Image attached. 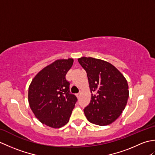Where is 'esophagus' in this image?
Listing matches in <instances>:
<instances>
[{
    "label": "esophagus",
    "mask_w": 155,
    "mask_h": 155,
    "mask_svg": "<svg viewBox=\"0 0 155 155\" xmlns=\"http://www.w3.org/2000/svg\"><path fill=\"white\" fill-rule=\"evenodd\" d=\"M81 93L80 92V93H77V94H76V96L77 97V98H79V97H80V96H81Z\"/></svg>",
    "instance_id": "obj_1"
}]
</instances>
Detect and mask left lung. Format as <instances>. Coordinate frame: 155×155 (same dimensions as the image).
Returning <instances> with one entry per match:
<instances>
[{"mask_svg":"<svg viewBox=\"0 0 155 155\" xmlns=\"http://www.w3.org/2000/svg\"><path fill=\"white\" fill-rule=\"evenodd\" d=\"M78 61L87 72L92 93L90 103L84 109L85 116L91 123L100 126L111 124L127 103L129 91L126 78L107 61L85 57Z\"/></svg>","mask_w":155,"mask_h":155,"instance_id":"obj_1","label":"left lung"}]
</instances>
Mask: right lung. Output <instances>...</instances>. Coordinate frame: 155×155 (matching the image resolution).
Listing matches in <instances>:
<instances>
[{
  "instance_id": "add662e5",
  "label": "right lung",
  "mask_w": 155,
  "mask_h": 155,
  "mask_svg": "<svg viewBox=\"0 0 155 155\" xmlns=\"http://www.w3.org/2000/svg\"><path fill=\"white\" fill-rule=\"evenodd\" d=\"M73 59H59L45 67L28 88V103L38 120L52 128L67 124L77 98L70 93L65 76Z\"/></svg>"
}]
</instances>
